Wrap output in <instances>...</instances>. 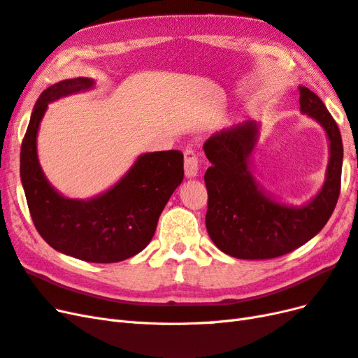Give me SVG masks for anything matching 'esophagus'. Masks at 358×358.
Wrapping results in <instances>:
<instances>
[{
	"label": "esophagus",
	"mask_w": 358,
	"mask_h": 358,
	"mask_svg": "<svg viewBox=\"0 0 358 358\" xmlns=\"http://www.w3.org/2000/svg\"><path fill=\"white\" fill-rule=\"evenodd\" d=\"M199 170H200L199 157L192 149H187L185 150V176L196 178L199 175Z\"/></svg>",
	"instance_id": "34e87169"
}]
</instances>
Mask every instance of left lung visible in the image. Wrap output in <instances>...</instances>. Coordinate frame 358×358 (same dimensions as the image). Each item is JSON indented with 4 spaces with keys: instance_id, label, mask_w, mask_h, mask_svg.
I'll return each mask as SVG.
<instances>
[{
    "instance_id": "1",
    "label": "left lung",
    "mask_w": 358,
    "mask_h": 358,
    "mask_svg": "<svg viewBox=\"0 0 358 358\" xmlns=\"http://www.w3.org/2000/svg\"><path fill=\"white\" fill-rule=\"evenodd\" d=\"M300 112L327 136L329 162L322 187L303 204L285 203L255 176L254 150L262 124L245 121L206 140L210 167L204 173L209 194L206 229L227 255L267 259L285 255L315 237L331 216L341 191L343 146L339 128L317 94L299 86Z\"/></svg>"
}]
</instances>
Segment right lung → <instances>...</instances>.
<instances>
[{
  "label": "right lung",
  "mask_w": 358,
  "mask_h": 358,
  "mask_svg": "<svg viewBox=\"0 0 358 358\" xmlns=\"http://www.w3.org/2000/svg\"><path fill=\"white\" fill-rule=\"evenodd\" d=\"M94 86V79L74 78L41 92L20 148V180L32 222L46 243L83 262L117 263L143 251L152 241L162 209L183 180V155L179 150L142 154L99 196L86 200L62 196L40 166V122L50 103Z\"/></svg>",
  "instance_id": "add662e5"
}]
</instances>
